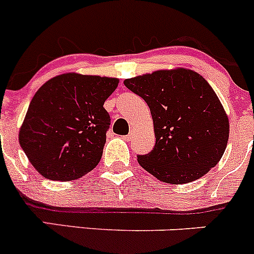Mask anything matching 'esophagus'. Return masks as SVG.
Returning <instances> with one entry per match:
<instances>
[{
	"mask_svg": "<svg viewBox=\"0 0 254 254\" xmlns=\"http://www.w3.org/2000/svg\"><path fill=\"white\" fill-rule=\"evenodd\" d=\"M134 134H135L134 129H131V130H130V132H129V134H127V136H125V137H124V139H125V140H130V139H131V137H132V136H134Z\"/></svg>",
	"mask_w": 254,
	"mask_h": 254,
	"instance_id": "obj_1",
	"label": "esophagus"
}]
</instances>
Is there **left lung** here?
Returning a JSON list of instances; mask_svg holds the SVG:
<instances>
[{
  "mask_svg": "<svg viewBox=\"0 0 254 254\" xmlns=\"http://www.w3.org/2000/svg\"><path fill=\"white\" fill-rule=\"evenodd\" d=\"M124 84L145 99L156 143L137 162L161 182L186 184L219 163L229 141L230 122L219 97L189 68L157 70L127 78Z\"/></svg>",
  "mask_w": 254,
  "mask_h": 254,
  "instance_id": "obj_1",
  "label": "left lung"
}]
</instances>
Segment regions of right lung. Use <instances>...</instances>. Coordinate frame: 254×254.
<instances>
[{"instance_id":"add662e5","label":"right lung","mask_w":254,"mask_h":254,"mask_svg":"<svg viewBox=\"0 0 254 254\" xmlns=\"http://www.w3.org/2000/svg\"><path fill=\"white\" fill-rule=\"evenodd\" d=\"M118 83L114 77L67 72L38 89L18 140L44 178L75 181L98 165L111 125L103 104Z\"/></svg>"}]
</instances>
